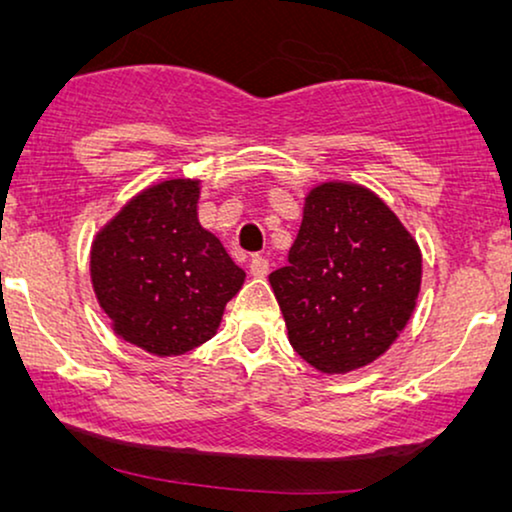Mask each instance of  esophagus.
<instances>
[{"instance_id": "1", "label": "esophagus", "mask_w": 512, "mask_h": 512, "mask_svg": "<svg viewBox=\"0 0 512 512\" xmlns=\"http://www.w3.org/2000/svg\"><path fill=\"white\" fill-rule=\"evenodd\" d=\"M249 270H251V275H254V277H265V275H268L270 265H268V261H265L263 256H251Z\"/></svg>"}]
</instances>
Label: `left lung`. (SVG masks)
Instances as JSON below:
<instances>
[{"label": "left lung", "mask_w": 512, "mask_h": 512, "mask_svg": "<svg viewBox=\"0 0 512 512\" xmlns=\"http://www.w3.org/2000/svg\"><path fill=\"white\" fill-rule=\"evenodd\" d=\"M419 282L415 240L380 198L352 184L307 195L289 265L270 272L291 347L321 373L387 352L415 310Z\"/></svg>", "instance_id": "1"}]
</instances>
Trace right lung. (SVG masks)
<instances>
[{
    "instance_id": "right-lung-1",
    "label": "right lung",
    "mask_w": 512,
    "mask_h": 512,
    "mask_svg": "<svg viewBox=\"0 0 512 512\" xmlns=\"http://www.w3.org/2000/svg\"><path fill=\"white\" fill-rule=\"evenodd\" d=\"M198 181L149 188L97 235L90 277L102 310L123 340L156 356L207 342L244 270L198 223Z\"/></svg>"
}]
</instances>
